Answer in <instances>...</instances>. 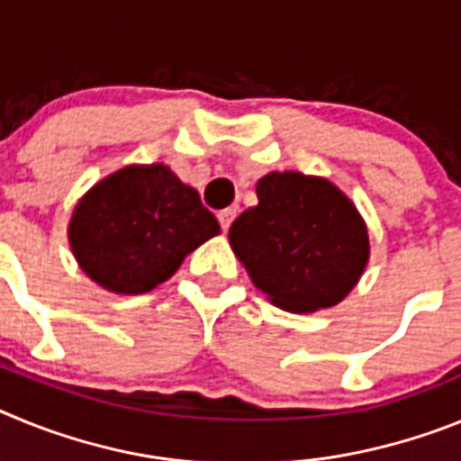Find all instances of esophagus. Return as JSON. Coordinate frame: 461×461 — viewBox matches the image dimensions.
Returning <instances> with one entry per match:
<instances>
[{
    "label": "esophagus",
    "instance_id": "obj_1",
    "mask_svg": "<svg viewBox=\"0 0 461 461\" xmlns=\"http://www.w3.org/2000/svg\"><path fill=\"white\" fill-rule=\"evenodd\" d=\"M235 214H238V210H235V207H226V210L219 212V223H221L223 230H228V228H230V223H233Z\"/></svg>",
    "mask_w": 461,
    "mask_h": 461
}]
</instances>
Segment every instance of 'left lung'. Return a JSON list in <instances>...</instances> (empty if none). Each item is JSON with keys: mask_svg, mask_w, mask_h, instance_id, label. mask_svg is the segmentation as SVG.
I'll return each instance as SVG.
<instances>
[{"mask_svg": "<svg viewBox=\"0 0 461 461\" xmlns=\"http://www.w3.org/2000/svg\"><path fill=\"white\" fill-rule=\"evenodd\" d=\"M258 205L228 230L230 249L275 307L295 313L335 307L369 263L367 223L339 186L297 170L267 173Z\"/></svg>", "mask_w": 461, "mask_h": 461, "instance_id": "8db88e82", "label": "left lung"}]
</instances>
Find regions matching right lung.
I'll return each instance as SVG.
<instances>
[{
  "instance_id": "add662e5",
  "label": "right lung",
  "mask_w": 461,
  "mask_h": 461,
  "mask_svg": "<svg viewBox=\"0 0 461 461\" xmlns=\"http://www.w3.org/2000/svg\"><path fill=\"white\" fill-rule=\"evenodd\" d=\"M221 233L194 186L166 164L115 170L76 203L68 247L80 270L117 295H140L168 281L182 260Z\"/></svg>"
}]
</instances>
